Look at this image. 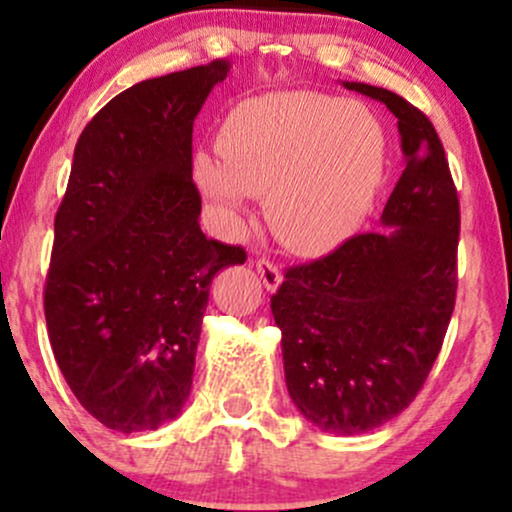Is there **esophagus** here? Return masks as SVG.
<instances>
[{"instance_id": "esophagus-1", "label": "esophagus", "mask_w": 512, "mask_h": 512, "mask_svg": "<svg viewBox=\"0 0 512 512\" xmlns=\"http://www.w3.org/2000/svg\"><path fill=\"white\" fill-rule=\"evenodd\" d=\"M255 267H257V274L262 276L264 289H267V291H276V289H279L281 279H284V274H281L279 264H274L272 260H257Z\"/></svg>"}]
</instances>
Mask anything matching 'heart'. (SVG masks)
<instances>
[{"label":"heart","instance_id":"1","mask_svg":"<svg viewBox=\"0 0 512 512\" xmlns=\"http://www.w3.org/2000/svg\"><path fill=\"white\" fill-rule=\"evenodd\" d=\"M219 158L199 154V190L226 214L264 197L274 236L322 255L366 221L385 175L383 125L368 108L293 91L240 103L223 122Z\"/></svg>","mask_w":512,"mask_h":512}]
</instances>
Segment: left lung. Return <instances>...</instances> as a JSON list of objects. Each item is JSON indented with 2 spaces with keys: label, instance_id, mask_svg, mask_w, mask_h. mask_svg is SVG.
Listing matches in <instances>:
<instances>
[{
  "label": "left lung",
  "instance_id": "obj_1",
  "mask_svg": "<svg viewBox=\"0 0 512 512\" xmlns=\"http://www.w3.org/2000/svg\"><path fill=\"white\" fill-rule=\"evenodd\" d=\"M397 117L407 166L380 223L286 269L272 296L289 395L339 436L395 419L424 387L457 291L460 202L431 120L387 88L344 81Z\"/></svg>",
  "mask_w": 512,
  "mask_h": 512
}]
</instances>
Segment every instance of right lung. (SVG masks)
<instances>
[{
  "label": "right lung",
  "mask_w": 512,
  "mask_h": 512,
  "mask_svg": "<svg viewBox=\"0 0 512 512\" xmlns=\"http://www.w3.org/2000/svg\"><path fill=\"white\" fill-rule=\"evenodd\" d=\"M231 62L134 84L81 132L55 216L45 322L64 380L113 431H154L190 397L209 286L245 262L199 228L192 125Z\"/></svg>",
  "instance_id": "1"
}]
</instances>
